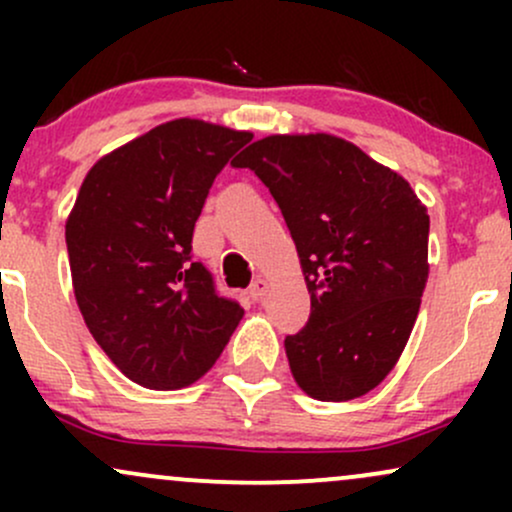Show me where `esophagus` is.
Returning a JSON list of instances; mask_svg holds the SVG:
<instances>
[{"instance_id":"obj_1","label":"esophagus","mask_w":512,"mask_h":512,"mask_svg":"<svg viewBox=\"0 0 512 512\" xmlns=\"http://www.w3.org/2000/svg\"><path fill=\"white\" fill-rule=\"evenodd\" d=\"M264 293H267V281H264L262 276H257V279L250 284V298L257 303V301H262Z\"/></svg>"}]
</instances>
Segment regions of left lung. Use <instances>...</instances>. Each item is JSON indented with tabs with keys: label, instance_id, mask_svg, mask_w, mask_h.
I'll use <instances>...</instances> for the list:
<instances>
[{
	"label": "left lung",
	"instance_id": "obj_1",
	"mask_svg": "<svg viewBox=\"0 0 512 512\" xmlns=\"http://www.w3.org/2000/svg\"><path fill=\"white\" fill-rule=\"evenodd\" d=\"M272 192L310 293L284 339L296 383L320 402L378 387L402 356L428 279V214L409 182L332 134H274L233 161Z\"/></svg>",
	"mask_w": 512,
	"mask_h": 512
}]
</instances>
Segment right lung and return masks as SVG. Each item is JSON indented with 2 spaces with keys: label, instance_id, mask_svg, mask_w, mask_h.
Segmentation results:
<instances>
[{
  "label": "right lung",
  "instance_id": "obj_1",
  "mask_svg": "<svg viewBox=\"0 0 512 512\" xmlns=\"http://www.w3.org/2000/svg\"><path fill=\"white\" fill-rule=\"evenodd\" d=\"M250 132L166 122L88 170L69 214L74 296L88 332L129 380L180 390L221 356L243 308L192 260L214 178Z\"/></svg>",
  "mask_w": 512,
  "mask_h": 512
}]
</instances>
